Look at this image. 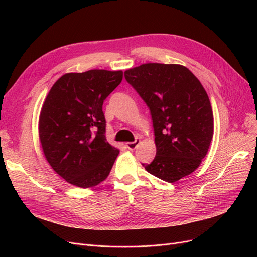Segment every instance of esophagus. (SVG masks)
<instances>
[{
	"label": "esophagus",
	"instance_id": "34e87169",
	"mask_svg": "<svg viewBox=\"0 0 257 257\" xmlns=\"http://www.w3.org/2000/svg\"><path fill=\"white\" fill-rule=\"evenodd\" d=\"M139 143H140V140L137 139L136 141H134V142H127V143H126V146H127L128 150L134 151V150H136V148L138 147Z\"/></svg>",
	"mask_w": 257,
	"mask_h": 257
}]
</instances>
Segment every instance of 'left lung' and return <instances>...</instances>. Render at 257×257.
I'll use <instances>...</instances> for the list:
<instances>
[{
    "label": "left lung",
    "mask_w": 257,
    "mask_h": 257,
    "mask_svg": "<svg viewBox=\"0 0 257 257\" xmlns=\"http://www.w3.org/2000/svg\"><path fill=\"white\" fill-rule=\"evenodd\" d=\"M125 78L150 107L157 153L152 175L175 183L194 172L213 136V114L201 82L185 66L148 63L125 71Z\"/></svg>",
    "instance_id": "left-lung-1"
}]
</instances>
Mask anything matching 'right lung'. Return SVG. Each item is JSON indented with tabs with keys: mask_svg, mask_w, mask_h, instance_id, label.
Listing matches in <instances>:
<instances>
[{
	"mask_svg": "<svg viewBox=\"0 0 257 257\" xmlns=\"http://www.w3.org/2000/svg\"><path fill=\"white\" fill-rule=\"evenodd\" d=\"M121 80V70L66 73L41 107L38 131L46 159L73 186L100 184L117 158L119 151L105 138L102 104Z\"/></svg>",
	"mask_w": 257,
	"mask_h": 257,
	"instance_id": "add662e5",
	"label": "right lung"
}]
</instances>
